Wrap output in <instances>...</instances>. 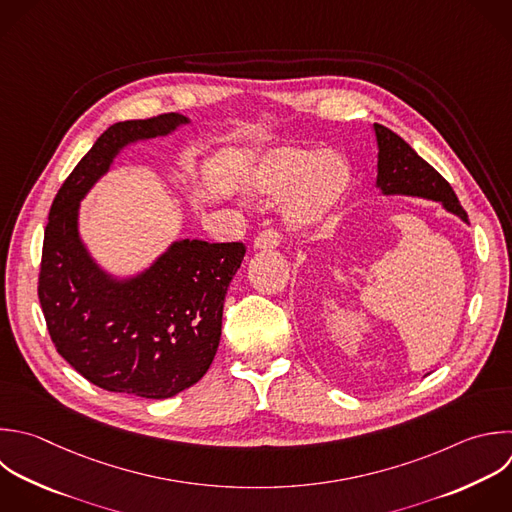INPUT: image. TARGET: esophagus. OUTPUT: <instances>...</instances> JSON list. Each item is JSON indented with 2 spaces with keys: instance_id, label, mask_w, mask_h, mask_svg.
Segmentation results:
<instances>
[{
  "instance_id": "1",
  "label": "esophagus",
  "mask_w": 512,
  "mask_h": 512,
  "mask_svg": "<svg viewBox=\"0 0 512 512\" xmlns=\"http://www.w3.org/2000/svg\"><path fill=\"white\" fill-rule=\"evenodd\" d=\"M278 244H280V234L276 230H264L254 240L256 250H274Z\"/></svg>"
}]
</instances>
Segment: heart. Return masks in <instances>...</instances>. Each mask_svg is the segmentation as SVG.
Segmentation results:
<instances>
[{"instance_id":"heart-1","label":"heart","mask_w":512,"mask_h":512,"mask_svg":"<svg viewBox=\"0 0 512 512\" xmlns=\"http://www.w3.org/2000/svg\"><path fill=\"white\" fill-rule=\"evenodd\" d=\"M350 166L334 150L276 148L248 178L254 196H280L282 216L290 228L304 230L326 220L350 188Z\"/></svg>"}]
</instances>
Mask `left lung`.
<instances>
[{
    "mask_svg": "<svg viewBox=\"0 0 512 512\" xmlns=\"http://www.w3.org/2000/svg\"><path fill=\"white\" fill-rule=\"evenodd\" d=\"M374 134L378 144L376 188L384 196H412L432 200L468 224V216L462 210L454 190L428 162H424L392 130L374 124Z\"/></svg>",
    "mask_w": 512,
    "mask_h": 512,
    "instance_id": "1",
    "label": "left lung"
}]
</instances>
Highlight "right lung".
I'll list each match as a JSON object with an SVG mask.
<instances>
[{
    "instance_id": "add662e5",
    "label": "right lung",
    "mask_w": 512,
    "mask_h": 512,
    "mask_svg": "<svg viewBox=\"0 0 512 512\" xmlns=\"http://www.w3.org/2000/svg\"><path fill=\"white\" fill-rule=\"evenodd\" d=\"M190 120L164 114L110 126L60 188L44 234L38 296L58 352L92 384L142 398H170L210 368L242 242L176 240L146 270L114 276L80 236V202L118 154L164 138Z\"/></svg>"
}]
</instances>
